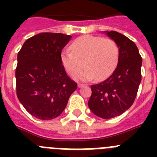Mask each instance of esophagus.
<instances>
[{
  "mask_svg": "<svg viewBox=\"0 0 157 157\" xmlns=\"http://www.w3.org/2000/svg\"><path fill=\"white\" fill-rule=\"evenodd\" d=\"M84 84H82V83H78V87H82V86H84Z\"/></svg>",
  "mask_w": 157,
  "mask_h": 157,
  "instance_id": "esophagus-1",
  "label": "esophagus"
}]
</instances>
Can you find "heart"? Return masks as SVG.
Here are the masks:
<instances>
[{
  "instance_id": "b5f03b06",
  "label": "heart",
  "mask_w": 157,
  "mask_h": 157,
  "mask_svg": "<svg viewBox=\"0 0 157 157\" xmlns=\"http://www.w3.org/2000/svg\"><path fill=\"white\" fill-rule=\"evenodd\" d=\"M70 51H64L61 61L71 77L101 81L110 76L117 66L119 47L114 40L101 36L84 35L78 37L71 45ZM84 64L83 65V63Z\"/></svg>"
}]
</instances>
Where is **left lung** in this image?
<instances>
[{
    "label": "left lung",
    "instance_id": "8db88e82",
    "mask_svg": "<svg viewBox=\"0 0 157 157\" xmlns=\"http://www.w3.org/2000/svg\"><path fill=\"white\" fill-rule=\"evenodd\" d=\"M106 34L119 47L118 64L107 79L91 86L88 106L96 116L111 119L123 114L134 103L141 80L142 58L128 37L113 30Z\"/></svg>",
    "mask_w": 157,
    "mask_h": 157
}]
</instances>
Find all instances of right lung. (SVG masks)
<instances>
[{
    "mask_svg": "<svg viewBox=\"0 0 157 157\" xmlns=\"http://www.w3.org/2000/svg\"><path fill=\"white\" fill-rule=\"evenodd\" d=\"M71 37L41 33L28 38L18 52L16 95L24 109L39 120L59 116L77 89L61 61L62 49Z\"/></svg>",
    "mask_w": 157,
    "mask_h": 157,
    "instance_id": "obj_1",
    "label": "right lung"
}]
</instances>
